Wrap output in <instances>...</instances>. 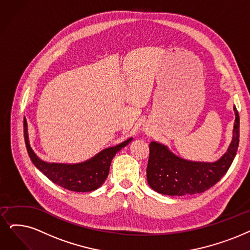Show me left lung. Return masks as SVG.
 <instances>
[{"instance_id": "left-lung-1", "label": "left lung", "mask_w": 250, "mask_h": 250, "mask_svg": "<svg viewBox=\"0 0 250 250\" xmlns=\"http://www.w3.org/2000/svg\"><path fill=\"white\" fill-rule=\"evenodd\" d=\"M233 138L227 153L213 163L192 162L175 156L168 147L152 142L146 167L147 183L154 191L168 196L203 193L213 187L229 170L239 146L240 119L236 106Z\"/></svg>"}]
</instances>
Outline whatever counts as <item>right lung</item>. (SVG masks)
<instances>
[{"label": "right lung", "instance_id": "right-lung-1", "mask_svg": "<svg viewBox=\"0 0 250 250\" xmlns=\"http://www.w3.org/2000/svg\"><path fill=\"white\" fill-rule=\"evenodd\" d=\"M23 131L27 153L35 166L54 184L74 192H91L101 187L107 177L109 166L115 155L132 141V138H128L116 146L104 148L93 158L82 163H48L42 161L29 146L25 118L23 120Z\"/></svg>", "mask_w": 250, "mask_h": 250}]
</instances>
